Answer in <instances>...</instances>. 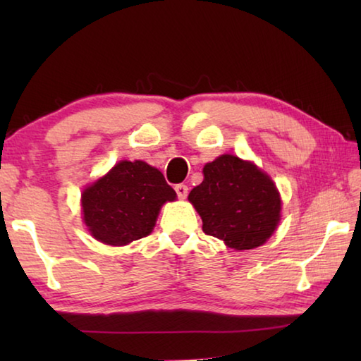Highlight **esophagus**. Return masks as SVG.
I'll return each instance as SVG.
<instances>
[{
    "instance_id": "obj_1",
    "label": "esophagus",
    "mask_w": 361,
    "mask_h": 361,
    "mask_svg": "<svg viewBox=\"0 0 361 361\" xmlns=\"http://www.w3.org/2000/svg\"><path fill=\"white\" fill-rule=\"evenodd\" d=\"M175 191H176V195H178L180 199H186V195H188V186L186 185H176L175 186Z\"/></svg>"
}]
</instances>
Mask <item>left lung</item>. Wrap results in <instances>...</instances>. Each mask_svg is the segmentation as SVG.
Returning a JSON list of instances; mask_svg holds the SVG:
<instances>
[{
  "mask_svg": "<svg viewBox=\"0 0 361 361\" xmlns=\"http://www.w3.org/2000/svg\"><path fill=\"white\" fill-rule=\"evenodd\" d=\"M207 235L235 250L264 243L280 221V195L252 162L224 154L204 167V181L189 192Z\"/></svg>",
  "mask_w": 361,
  "mask_h": 361,
  "instance_id": "8db88e82",
  "label": "left lung"
}]
</instances>
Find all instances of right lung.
I'll use <instances>...</instances> for the list:
<instances>
[{"mask_svg": "<svg viewBox=\"0 0 361 361\" xmlns=\"http://www.w3.org/2000/svg\"><path fill=\"white\" fill-rule=\"evenodd\" d=\"M176 192L157 169L122 161L82 192L84 223L97 240L127 245L152 231L162 204Z\"/></svg>", "mask_w": 361, "mask_h": 361, "instance_id": "obj_1", "label": "right lung"}]
</instances>
